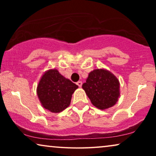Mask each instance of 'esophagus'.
Segmentation results:
<instances>
[{
    "mask_svg": "<svg viewBox=\"0 0 156 156\" xmlns=\"http://www.w3.org/2000/svg\"><path fill=\"white\" fill-rule=\"evenodd\" d=\"M76 84H77L80 87H82V82H81V81H79V82H76Z\"/></svg>",
    "mask_w": 156,
    "mask_h": 156,
    "instance_id": "esophagus-1",
    "label": "esophagus"
}]
</instances>
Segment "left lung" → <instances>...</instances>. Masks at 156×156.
Instances as JSON below:
<instances>
[{"mask_svg":"<svg viewBox=\"0 0 156 156\" xmlns=\"http://www.w3.org/2000/svg\"><path fill=\"white\" fill-rule=\"evenodd\" d=\"M120 84L112 72L104 69L93 70L89 74L82 89L91 104L104 110L114 106L120 96Z\"/></svg>","mask_w":156,"mask_h":156,"instance_id":"left-lung-1","label":"left lung"}]
</instances>
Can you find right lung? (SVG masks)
I'll return each mask as SVG.
<instances>
[{
	"label": "right lung",
	"mask_w": 156,
	"mask_h": 156,
	"mask_svg": "<svg viewBox=\"0 0 156 156\" xmlns=\"http://www.w3.org/2000/svg\"><path fill=\"white\" fill-rule=\"evenodd\" d=\"M78 86L59 74L57 69L44 72L37 87L42 106L52 113L62 112L69 106L72 95Z\"/></svg>",
	"instance_id": "1"
}]
</instances>
